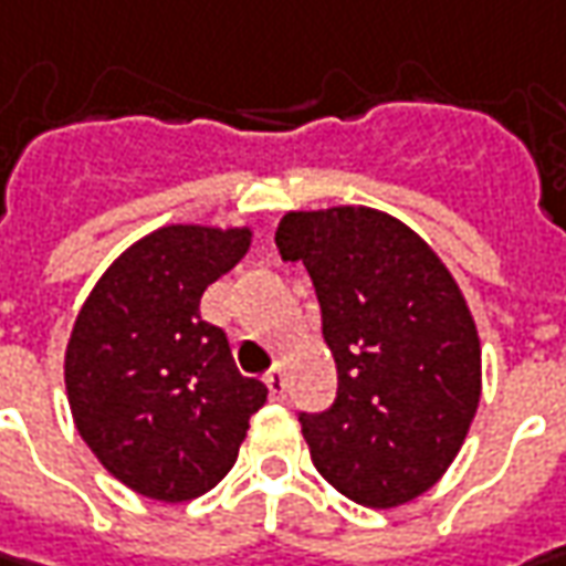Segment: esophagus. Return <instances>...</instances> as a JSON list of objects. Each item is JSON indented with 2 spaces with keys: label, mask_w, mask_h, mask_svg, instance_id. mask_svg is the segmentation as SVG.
I'll return each instance as SVG.
<instances>
[{
  "label": "esophagus",
  "mask_w": 566,
  "mask_h": 566,
  "mask_svg": "<svg viewBox=\"0 0 566 566\" xmlns=\"http://www.w3.org/2000/svg\"><path fill=\"white\" fill-rule=\"evenodd\" d=\"M265 388H269V398H272V400H282L284 398V373H282V366H272V369L265 373Z\"/></svg>",
  "instance_id": "34e87169"
}]
</instances>
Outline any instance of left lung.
Segmentation results:
<instances>
[{
    "label": "left lung",
    "instance_id": "left-lung-1",
    "mask_svg": "<svg viewBox=\"0 0 566 566\" xmlns=\"http://www.w3.org/2000/svg\"><path fill=\"white\" fill-rule=\"evenodd\" d=\"M275 244L303 263L338 366V398L301 413L328 485L388 511L429 492L476 417L482 350L454 275L413 228L369 206L287 212Z\"/></svg>",
    "mask_w": 566,
    "mask_h": 566
}]
</instances>
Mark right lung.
Returning <instances> with one entry per match:
<instances>
[{"mask_svg":"<svg viewBox=\"0 0 566 566\" xmlns=\"http://www.w3.org/2000/svg\"><path fill=\"white\" fill-rule=\"evenodd\" d=\"M250 228L166 224L93 284L71 328L65 388L74 426L130 492L190 501L234 467L263 381L238 373L200 297L250 250Z\"/></svg>","mask_w":566,"mask_h":566,"instance_id":"right-lung-1","label":"right lung"}]
</instances>
